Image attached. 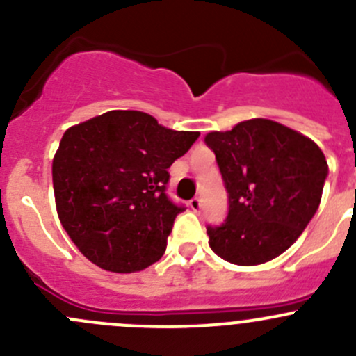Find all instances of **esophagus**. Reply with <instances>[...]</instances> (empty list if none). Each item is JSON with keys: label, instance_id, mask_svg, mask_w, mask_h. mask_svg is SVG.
I'll return each instance as SVG.
<instances>
[{"label": "esophagus", "instance_id": "esophagus-1", "mask_svg": "<svg viewBox=\"0 0 356 356\" xmlns=\"http://www.w3.org/2000/svg\"><path fill=\"white\" fill-rule=\"evenodd\" d=\"M189 208H191L193 211H196V213H198L201 208H203V203H201L200 198H193L191 201H189Z\"/></svg>", "mask_w": 356, "mask_h": 356}]
</instances>
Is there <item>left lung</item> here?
<instances>
[{
  "instance_id": "obj_1",
  "label": "left lung",
  "mask_w": 356,
  "mask_h": 356,
  "mask_svg": "<svg viewBox=\"0 0 356 356\" xmlns=\"http://www.w3.org/2000/svg\"><path fill=\"white\" fill-rule=\"evenodd\" d=\"M229 211L208 225V245L234 265H260L296 241L321 204L329 174L322 149L279 122L251 118L225 132H208Z\"/></svg>"
}]
</instances>
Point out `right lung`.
I'll return each mask as SVG.
<instances>
[{
    "mask_svg": "<svg viewBox=\"0 0 356 356\" xmlns=\"http://www.w3.org/2000/svg\"><path fill=\"white\" fill-rule=\"evenodd\" d=\"M198 138L136 110H111L67 129L53 158L56 211L88 260L118 274L160 260L186 210L165 193L168 167Z\"/></svg>",
    "mask_w": 356,
    "mask_h": 356,
    "instance_id": "add662e5",
    "label": "right lung"
}]
</instances>
